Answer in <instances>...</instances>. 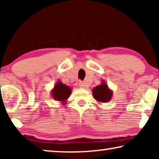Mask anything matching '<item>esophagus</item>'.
<instances>
[{
	"label": "esophagus",
	"mask_w": 159,
	"mask_h": 159,
	"mask_svg": "<svg viewBox=\"0 0 159 159\" xmlns=\"http://www.w3.org/2000/svg\"><path fill=\"white\" fill-rule=\"evenodd\" d=\"M79 86L81 88H84L85 87V83H84V82H82V81H80V83H79Z\"/></svg>",
	"instance_id": "esophagus-1"
}]
</instances>
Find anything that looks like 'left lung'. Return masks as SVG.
Instances as JSON below:
<instances>
[{"label":"left lung","mask_w":159,"mask_h":159,"mask_svg":"<svg viewBox=\"0 0 159 159\" xmlns=\"http://www.w3.org/2000/svg\"><path fill=\"white\" fill-rule=\"evenodd\" d=\"M93 95L95 100L101 103L109 102L113 96V91L110 90L108 85L103 80L100 85L93 89Z\"/></svg>","instance_id":"obj_1"}]
</instances>
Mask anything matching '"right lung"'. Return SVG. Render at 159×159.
I'll return each instance as SVG.
<instances>
[{
    "label": "right lung",
    "mask_w": 159,
    "mask_h": 159,
    "mask_svg": "<svg viewBox=\"0 0 159 159\" xmlns=\"http://www.w3.org/2000/svg\"><path fill=\"white\" fill-rule=\"evenodd\" d=\"M71 93V88L68 85L63 84L60 80L56 83L54 88L51 90L52 98L56 101L61 102V103L65 104L66 99L69 98Z\"/></svg>",
    "instance_id": "1"
}]
</instances>
